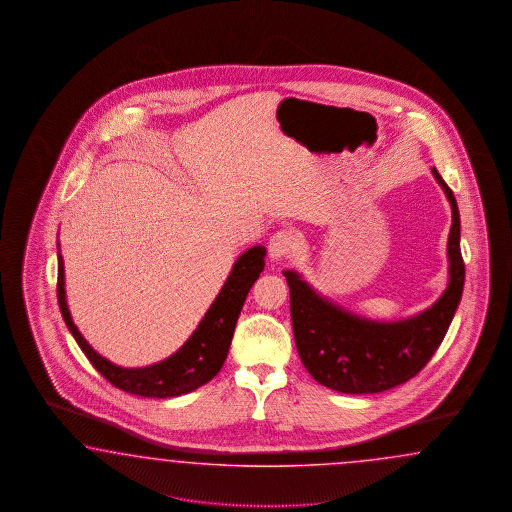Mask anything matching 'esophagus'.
Instances as JSON below:
<instances>
[{
	"label": "esophagus",
	"mask_w": 512,
	"mask_h": 512,
	"mask_svg": "<svg viewBox=\"0 0 512 512\" xmlns=\"http://www.w3.org/2000/svg\"><path fill=\"white\" fill-rule=\"evenodd\" d=\"M296 248V236L293 231H278L272 234L268 242V255L272 261H279Z\"/></svg>",
	"instance_id": "1"
}]
</instances>
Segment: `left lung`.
<instances>
[{
	"label": "left lung",
	"instance_id": "obj_1",
	"mask_svg": "<svg viewBox=\"0 0 512 512\" xmlns=\"http://www.w3.org/2000/svg\"><path fill=\"white\" fill-rule=\"evenodd\" d=\"M437 184L452 208L449 283L428 310L400 321H373L319 295L296 270H283L291 293L296 349L311 377L345 394H375L398 387L428 364L449 330L464 291L460 212L437 169Z\"/></svg>",
	"mask_w": 512,
	"mask_h": 512
}]
</instances>
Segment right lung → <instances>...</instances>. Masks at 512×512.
I'll return each mask as SVG.
<instances>
[{"mask_svg": "<svg viewBox=\"0 0 512 512\" xmlns=\"http://www.w3.org/2000/svg\"><path fill=\"white\" fill-rule=\"evenodd\" d=\"M60 246V244H58ZM264 246H253L244 251L233 264L229 278L225 279L219 295L204 313L201 323L193 330L189 340L169 358L144 368H122L101 357L84 336L67 308L63 259L58 253V304L63 321L77 340L82 353L92 362L114 387L142 396V398H174L206 385L221 370L231 341L238 315L246 302L249 289L264 270Z\"/></svg>", "mask_w": 512, "mask_h": 512, "instance_id": "obj_1", "label": "right lung"}]
</instances>
